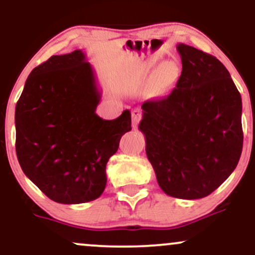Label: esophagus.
<instances>
[{
    "label": "esophagus",
    "instance_id": "1",
    "mask_svg": "<svg viewBox=\"0 0 255 255\" xmlns=\"http://www.w3.org/2000/svg\"><path fill=\"white\" fill-rule=\"evenodd\" d=\"M141 111L139 109L131 110V124H133L134 127H136L137 124H139L140 120H141Z\"/></svg>",
    "mask_w": 255,
    "mask_h": 255
}]
</instances>
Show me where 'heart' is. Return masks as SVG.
<instances>
[{"label": "heart", "instance_id": "b5f03b06", "mask_svg": "<svg viewBox=\"0 0 255 255\" xmlns=\"http://www.w3.org/2000/svg\"><path fill=\"white\" fill-rule=\"evenodd\" d=\"M174 77H175V72L172 67L170 66L162 67V68L158 71L156 78H154V81H153L154 87H156L158 91L164 90L165 87H168L169 85L171 84V81L174 80Z\"/></svg>", "mask_w": 255, "mask_h": 255}]
</instances>
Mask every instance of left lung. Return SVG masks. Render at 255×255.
Masks as SVG:
<instances>
[{"instance_id": "8db88e82", "label": "left lung", "mask_w": 255, "mask_h": 255, "mask_svg": "<svg viewBox=\"0 0 255 255\" xmlns=\"http://www.w3.org/2000/svg\"><path fill=\"white\" fill-rule=\"evenodd\" d=\"M182 72L164 98L141 105L139 129L165 194L200 199L235 170L242 152L241 95L224 64L178 44Z\"/></svg>"}]
</instances>
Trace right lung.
Wrapping results in <instances>:
<instances>
[{
  "label": "right lung",
  "instance_id": "1",
  "mask_svg": "<svg viewBox=\"0 0 255 255\" xmlns=\"http://www.w3.org/2000/svg\"><path fill=\"white\" fill-rule=\"evenodd\" d=\"M102 98L83 50L54 55L30 73L15 107V150L24 174L60 204L95 200L107 186V163L131 129L130 111L96 114Z\"/></svg>",
  "mask_w": 255,
  "mask_h": 255
}]
</instances>
